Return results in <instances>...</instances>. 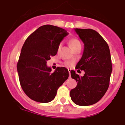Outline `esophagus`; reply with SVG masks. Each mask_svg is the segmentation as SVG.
<instances>
[{"instance_id": "obj_1", "label": "esophagus", "mask_w": 125, "mask_h": 125, "mask_svg": "<svg viewBox=\"0 0 125 125\" xmlns=\"http://www.w3.org/2000/svg\"><path fill=\"white\" fill-rule=\"evenodd\" d=\"M68 71H69V74H70V75H71V70H69V69H68Z\"/></svg>"}]
</instances>
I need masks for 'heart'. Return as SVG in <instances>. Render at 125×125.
<instances>
[{
  "label": "heart",
  "mask_w": 125,
  "mask_h": 125,
  "mask_svg": "<svg viewBox=\"0 0 125 125\" xmlns=\"http://www.w3.org/2000/svg\"><path fill=\"white\" fill-rule=\"evenodd\" d=\"M69 43H70L71 47L72 48L73 50H74V49L75 48H76L77 46H79V45H80V41L76 38H71L69 39ZM62 43H59V46H58L57 47L58 51H60ZM65 64H66V65H67V66H70V65H71V63L69 62H65Z\"/></svg>",
  "instance_id": "obj_1"
}]
</instances>
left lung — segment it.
<instances>
[{
    "instance_id": "8db88e82",
    "label": "left lung",
    "mask_w": 125,
    "mask_h": 125,
    "mask_svg": "<svg viewBox=\"0 0 125 125\" xmlns=\"http://www.w3.org/2000/svg\"><path fill=\"white\" fill-rule=\"evenodd\" d=\"M75 31L84 43L82 57L76 69L85 71L80 77L71 71L77 86L70 91L72 101L79 106L95 104L102 99L109 85L112 63L110 51L104 39L92 29L75 28Z\"/></svg>"
}]
</instances>
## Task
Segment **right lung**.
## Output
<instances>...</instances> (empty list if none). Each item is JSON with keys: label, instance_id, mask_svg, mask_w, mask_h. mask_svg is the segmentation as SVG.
Segmentation results:
<instances>
[{"label": "right lung", "instance_id": "right-lung-1", "mask_svg": "<svg viewBox=\"0 0 125 125\" xmlns=\"http://www.w3.org/2000/svg\"><path fill=\"white\" fill-rule=\"evenodd\" d=\"M68 34L64 29L51 25L39 27L25 40L17 64L21 87L32 100L48 103L69 77L68 70L58 67L54 73L46 62L57 52V47Z\"/></svg>", "mask_w": 125, "mask_h": 125}]
</instances>
